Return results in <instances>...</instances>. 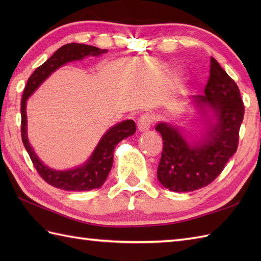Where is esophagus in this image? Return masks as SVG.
Masks as SVG:
<instances>
[{
    "label": "esophagus",
    "instance_id": "34e87169",
    "mask_svg": "<svg viewBox=\"0 0 261 261\" xmlns=\"http://www.w3.org/2000/svg\"><path fill=\"white\" fill-rule=\"evenodd\" d=\"M152 122L153 120L150 114H142L139 118V120H138V123H137L138 129H139V131L141 132L149 130L152 124Z\"/></svg>",
    "mask_w": 261,
    "mask_h": 261
}]
</instances>
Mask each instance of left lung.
<instances>
[{
  "instance_id": "1",
  "label": "left lung",
  "mask_w": 261,
  "mask_h": 261,
  "mask_svg": "<svg viewBox=\"0 0 261 261\" xmlns=\"http://www.w3.org/2000/svg\"><path fill=\"white\" fill-rule=\"evenodd\" d=\"M192 103L206 123L199 140L188 139L181 127L173 123L156 125L164 140L157 178L171 192H193L211 184L236 153L239 142L245 114L239 87L213 57L204 95H194Z\"/></svg>"
}]
</instances>
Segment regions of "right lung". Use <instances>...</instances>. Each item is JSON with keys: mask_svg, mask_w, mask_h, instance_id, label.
Listing matches in <instances>:
<instances>
[{"mask_svg": "<svg viewBox=\"0 0 261 261\" xmlns=\"http://www.w3.org/2000/svg\"><path fill=\"white\" fill-rule=\"evenodd\" d=\"M108 53L107 49H99L83 43H67L60 47L53 56L33 71L27 82L21 99V137L25 150L29 153L35 168L49 185L64 191L83 192L99 188L107 180L113 165L114 148L120 141L135 135L136 123L132 120L122 121L111 126L105 132L86 163L68 170H56L48 167L38 158L28 139L27 129V101L37 88L59 67L75 60H82L87 56H101Z\"/></svg>", "mask_w": 261, "mask_h": 261, "instance_id": "add662e5", "label": "right lung"}]
</instances>
